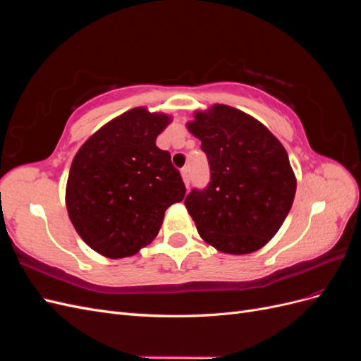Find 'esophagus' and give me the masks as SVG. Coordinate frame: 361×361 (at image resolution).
Returning <instances> with one entry per match:
<instances>
[{
    "instance_id": "1",
    "label": "esophagus",
    "mask_w": 361,
    "mask_h": 361,
    "mask_svg": "<svg viewBox=\"0 0 361 361\" xmlns=\"http://www.w3.org/2000/svg\"><path fill=\"white\" fill-rule=\"evenodd\" d=\"M180 174H182V179H183V183H185V187H190V170H188V167H183L182 170H180Z\"/></svg>"
}]
</instances>
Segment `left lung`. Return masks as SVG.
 <instances>
[{"label": "left lung", "instance_id": "1", "mask_svg": "<svg viewBox=\"0 0 361 361\" xmlns=\"http://www.w3.org/2000/svg\"><path fill=\"white\" fill-rule=\"evenodd\" d=\"M187 128L211 169L209 185L185 199L199 235L223 253L257 251L279 232L297 191L286 149L259 120L228 105L195 111Z\"/></svg>", "mask_w": 361, "mask_h": 361}]
</instances>
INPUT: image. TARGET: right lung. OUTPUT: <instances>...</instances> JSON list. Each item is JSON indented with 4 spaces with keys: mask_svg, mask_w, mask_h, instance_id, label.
I'll return each mask as SVG.
<instances>
[{
    "mask_svg": "<svg viewBox=\"0 0 361 361\" xmlns=\"http://www.w3.org/2000/svg\"><path fill=\"white\" fill-rule=\"evenodd\" d=\"M171 122L133 108L85 141L72 161L66 207L75 231L110 259L137 255L158 235L164 214L183 200L185 185L157 137Z\"/></svg>",
    "mask_w": 361,
    "mask_h": 361,
    "instance_id": "add662e5",
    "label": "right lung"
}]
</instances>
